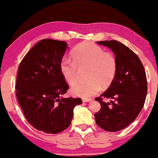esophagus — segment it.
<instances>
[{
    "label": "esophagus",
    "mask_w": 158,
    "mask_h": 158,
    "mask_svg": "<svg viewBox=\"0 0 158 158\" xmlns=\"http://www.w3.org/2000/svg\"><path fill=\"white\" fill-rule=\"evenodd\" d=\"M82 101H83V103H87V102L90 101L91 99H89V98H83Z\"/></svg>",
    "instance_id": "34e87169"
}]
</instances>
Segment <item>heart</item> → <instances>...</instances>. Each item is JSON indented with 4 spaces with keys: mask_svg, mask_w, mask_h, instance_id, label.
<instances>
[{
    "mask_svg": "<svg viewBox=\"0 0 158 158\" xmlns=\"http://www.w3.org/2000/svg\"><path fill=\"white\" fill-rule=\"evenodd\" d=\"M72 60L64 57L60 68L61 75L69 85L75 83L79 70L87 68L85 82H79L70 89L76 97L89 98L98 93L101 84L106 86L113 81L117 70L116 59L109 52L90 42H83L76 46L71 52Z\"/></svg>",
    "mask_w": 158,
    "mask_h": 158,
    "instance_id": "heart-1",
    "label": "heart"
}]
</instances>
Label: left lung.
Segmentation results:
<instances>
[{
	"mask_svg": "<svg viewBox=\"0 0 158 158\" xmlns=\"http://www.w3.org/2000/svg\"><path fill=\"white\" fill-rule=\"evenodd\" d=\"M107 46L116 55L117 70L107 90L95 98L101 109L94 114L96 123L107 131H118L134 121L144 106L147 80L144 66L138 55L116 40L97 42ZM113 101L106 103L102 99Z\"/></svg>",
	"mask_w": 158,
	"mask_h": 158,
	"instance_id": "1",
	"label": "left lung"
}]
</instances>
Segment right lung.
<instances>
[{"instance_id":"1","label":"right lung","mask_w":158,"mask_h":158,"mask_svg":"<svg viewBox=\"0 0 158 158\" xmlns=\"http://www.w3.org/2000/svg\"><path fill=\"white\" fill-rule=\"evenodd\" d=\"M64 41L44 39L27 52L18 67L16 97L34 128L55 134L69 127L80 98H61L69 85L60 65L67 48Z\"/></svg>"}]
</instances>
